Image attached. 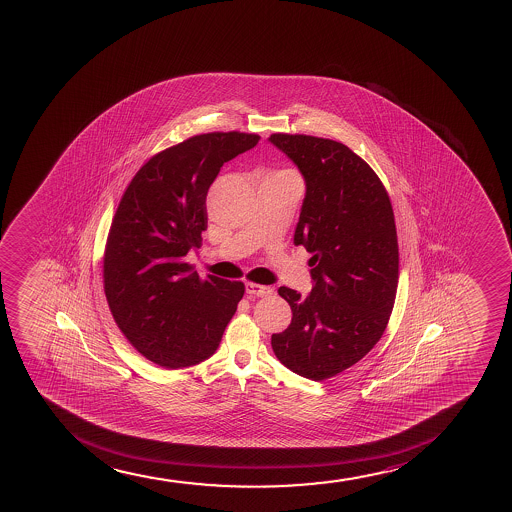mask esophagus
<instances>
[{"label": "esophagus", "mask_w": 512, "mask_h": 512, "mask_svg": "<svg viewBox=\"0 0 512 512\" xmlns=\"http://www.w3.org/2000/svg\"><path fill=\"white\" fill-rule=\"evenodd\" d=\"M245 291H247V294L260 296V298L270 296V294L274 293V289L270 288V286H262V284H257V282H247V284H245Z\"/></svg>", "instance_id": "obj_1"}]
</instances>
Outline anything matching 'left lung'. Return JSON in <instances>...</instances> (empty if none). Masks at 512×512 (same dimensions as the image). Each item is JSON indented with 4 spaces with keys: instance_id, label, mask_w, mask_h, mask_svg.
I'll list each match as a JSON object with an SVG mask.
<instances>
[{
    "instance_id": "1",
    "label": "left lung",
    "mask_w": 512,
    "mask_h": 512,
    "mask_svg": "<svg viewBox=\"0 0 512 512\" xmlns=\"http://www.w3.org/2000/svg\"><path fill=\"white\" fill-rule=\"evenodd\" d=\"M269 141L305 178L294 245L313 253L310 294L277 291L293 320L270 344L293 373L322 381L361 361L385 332L398 286L395 216L385 185L345 144L282 133Z\"/></svg>"
}]
</instances>
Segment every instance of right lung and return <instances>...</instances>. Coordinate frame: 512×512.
I'll use <instances>...</instances> for the list:
<instances>
[{
    "label": "right lung",
    "mask_w": 512,
    "mask_h": 512,
    "mask_svg": "<svg viewBox=\"0 0 512 512\" xmlns=\"http://www.w3.org/2000/svg\"><path fill=\"white\" fill-rule=\"evenodd\" d=\"M257 134L192 136L146 161L115 211L104 255V291L117 327L161 368H189L219 347L245 293L240 281L201 279L185 255L201 247L207 190Z\"/></svg>",
    "instance_id": "1"
}]
</instances>
